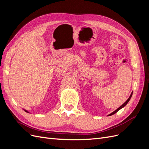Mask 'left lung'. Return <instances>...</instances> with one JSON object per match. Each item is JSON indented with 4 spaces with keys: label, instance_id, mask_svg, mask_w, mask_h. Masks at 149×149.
Instances as JSON below:
<instances>
[{
    "label": "left lung",
    "instance_id": "1",
    "mask_svg": "<svg viewBox=\"0 0 149 149\" xmlns=\"http://www.w3.org/2000/svg\"><path fill=\"white\" fill-rule=\"evenodd\" d=\"M132 93H133V92H132V93H131V94H130V96H129V97L127 99V101H126L124 104H123V105H122V106H120L119 108H118V109H117L116 111H114V112H112V113H111L110 114H109V115H108V116H112V115H113V114H114L115 113H116V112H118V111H119L120 109H122V108H123V107H124L126 104H127L129 102V101H130V98H131V97H132Z\"/></svg>",
    "mask_w": 149,
    "mask_h": 149
}]
</instances>
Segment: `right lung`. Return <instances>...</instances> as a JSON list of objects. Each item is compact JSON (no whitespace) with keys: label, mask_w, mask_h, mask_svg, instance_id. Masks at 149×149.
Returning <instances> with one entry per match:
<instances>
[{"label":"right lung","mask_w":149,"mask_h":149,"mask_svg":"<svg viewBox=\"0 0 149 149\" xmlns=\"http://www.w3.org/2000/svg\"><path fill=\"white\" fill-rule=\"evenodd\" d=\"M25 112H28V111H26V110H25Z\"/></svg>","instance_id":"right-lung-1"}]
</instances>
